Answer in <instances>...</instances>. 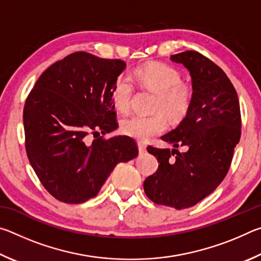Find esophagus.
<instances>
[{
    "label": "esophagus",
    "instance_id": "obj_1",
    "mask_svg": "<svg viewBox=\"0 0 261 261\" xmlns=\"http://www.w3.org/2000/svg\"><path fill=\"white\" fill-rule=\"evenodd\" d=\"M138 149H139V153H144L145 151H146V145H145L144 143H138Z\"/></svg>",
    "mask_w": 261,
    "mask_h": 261
}]
</instances>
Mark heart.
I'll return each instance as SVG.
<instances>
[{
	"label": "heart",
	"mask_w": 261,
	"mask_h": 261,
	"mask_svg": "<svg viewBox=\"0 0 261 261\" xmlns=\"http://www.w3.org/2000/svg\"><path fill=\"white\" fill-rule=\"evenodd\" d=\"M136 81L141 88L156 93L153 115H132L121 123L124 135L137 140L146 141L153 136L167 129V115L171 122H179L187 116L193 101V87L182 82V73L173 65L163 62H153L136 70ZM135 94V85L131 79L121 74L112 90L113 103L118 112L126 113L130 109ZM164 113L162 114V113Z\"/></svg>",
	"instance_id": "heart-1"
}]
</instances>
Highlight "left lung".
I'll return each mask as SVG.
<instances>
[{
    "label": "left lung",
    "instance_id": "left-lung-1",
    "mask_svg": "<svg viewBox=\"0 0 261 261\" xmlns=\"http://www.w3.org/2000/svg\"><path fill=\"white\" fill-rule=\"evenodd\" d=\"M171 60L190 71L193 101L179 125L161 137L175 148L147 147L159 168L145 179L144 191L158 205L183 210L210 196L226 177L241 138L242 118L235 87L219 65L194 50ZM179 146L188 151L179 153Z\"/></svg>",
    "mask_w": 261,
    "mask_h": 261
}]
</instances>
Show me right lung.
I'll list each match as a JSON object with an SVG mask.
<instances>
[{
  "mask_svg": "<svg viewBox=\"0 0 261 261\" xmlns=\"http://www.w3.org/2000/svg\"><path fill=\"white\" fill-rule=\"evenodd\" d=\"M125 65L122 60L72 53L51 64L26 98V154L43 188L57 200L91 199L117 163L138 155L131 137L86 140L88 134L106 135L118 126L112 90Z\"/></svg>",
  "mask_w": 261,
  "mask_h": 261,
  "instance_id": "1",
  "label": "right lung"
}]
</instances>
